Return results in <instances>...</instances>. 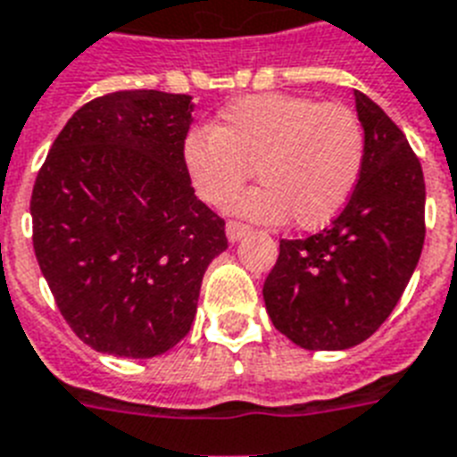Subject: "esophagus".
Wrapping results in <instances>:
<instances>
[{
	"label": "esophagus",
	"mask_w": 457,
	"mask_h": 457,
	"mask_svg": "<svg viewBox=\"0 0 457 457\" xmlns=\"http://www.w3.org/2000/svg\"><path fill=\"white\" fill-rule=\"evenodd\" d=\"M250 233V226L243 224V221L228 220L226 221V237L231 240V243H237V240H243L245 236Z\"/></svg>",
	"instance_id": "obj_1"
}]
</instances>
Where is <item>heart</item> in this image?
<instances>
[{"label": "heart", "mask_w": 457, "mask_h": 457, "mask_svg": "<svg viewBox=\"0 0 457 457\" xmlns=\"http://www.w3.org/2000/svg\"><path fill=\"white\" fill-rule=\"evenodd\" d=\"M364 152V126L350 107L266 93L236 100L212 130L188 135L184 168L207 205H224L254 168L262 184L236 195L233 212L266 224L292 216L296 228H318L350 198Z\"/></svg>", "instance_id": "1"}]
</instances>
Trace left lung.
I'll list each match as a JSON object with an SVG mask.
<instances>
[{"mask_svg": "<svg viewBox=\"0 0 457 457\" xmlns=\"http://www.w3.org/2000/svg\"><path fill=\"white\" fill-rule=\"evenodd\" d=\"M367 152L360 182L327 228L280 240L263 282L275 329L305 350L367 341L402 299L425 243V179L404 133L355 90Z\"/></svg>", "mask_w": 457, "mask_h": 457, "instance_id": "8db88e82", "label": "left lung"}]
</instances>
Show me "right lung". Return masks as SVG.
<instances>
[{"instance_id":"right-lung-1","label":"right lung","mask_w":457,"mask_h":457,"mask_svg":"<svg viewBox=\"0 0 457 457\" xmlns=\"http://www.w3.org/2000/svg\"><path fill=\"white\" fill-rule=\"evenodd\" d=\"M194 100L116 90L74 112L32 188V245L86 345L146 360L182 341L201 282L228 247L184 168Z\"/></svg>"}]
</instances>
